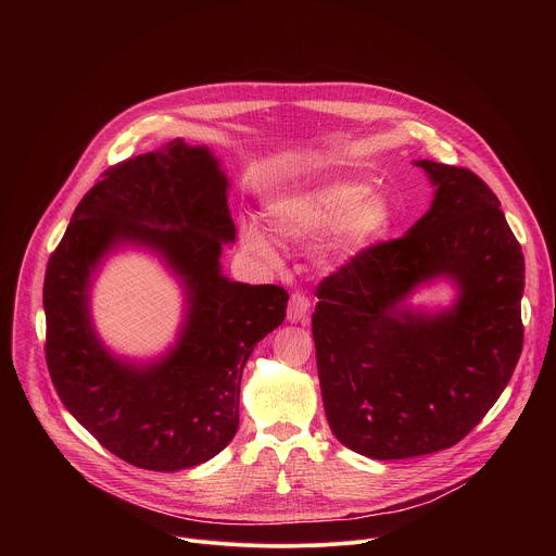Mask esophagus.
Returning a JSON list of instances; mask_svg holds the SVG:
<instances>
[{"mask_svg":"<svg viewBox=\"0 0 556 556\" xmlns=\"http://www.w3.org/2000/svg\"><path fill=\"white\" fill-rule=\"evenodd\" d=\"M309 319V299L301 292H294L288 301V321L305 326Z\"/></svg>","mask_w":556,"mask_h":556,"instance_id":"obj_1","label":"esophagus"}]
</instances>
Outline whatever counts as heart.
I'll return each instance as SVG.
<instances>
[{"instance_id":"b5f03b06","label":"heart","mask_w":556,"mask_h":556,"mask_svg":"<svg viewBox=\"0 0 556 556\" xmlns=\"http://www.w3.org/2000/svg\"><path fill=\"white\" fill-rule=\"evenodd\" d=\"M264 217L273 232L292 244H312L330 232L326 251L337 257L361 255L391 232L395 208L387 193L367 191L356 180H326L270 200ZM242 242L253 255L275 262L277 251L257 224L242 226Z\"/></svg>"}]
</instances>
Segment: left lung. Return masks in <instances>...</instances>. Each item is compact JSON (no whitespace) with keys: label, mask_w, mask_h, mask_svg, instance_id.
Here are the masks:
<instances>
[{"label":"left lung","mask_w":556,"mask_h":556,"mask_svg":"<svg viewBox=\"0 0 556 556\" xmlns=\"http://www.w3.org/2000/svg\"><path fill=\"white\" fill-rule=\"evenodd\" d=\"M429 211L401 240L326 277L312 314L332 433L371 459L457 444L506 389L523 345V253L495 193L468 169L414 161ZM446 280L448 306H414Z\"/></svg>","instance_id":"obj_1"}]
</instances>
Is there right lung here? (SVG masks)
<instances>
[{"label": "right lung", "mask_w": 556, "mask_h": 556, "mask_svg": "<svg viewBox=\"0 0 556 556\" xmlns=\"http://www.w3.org/2000/svg\"><path fill=\"white\" fill-rule=\"evenodd\" d=\"M228 187L206 144L174 140L129 157L78 202L46 268V361L59 399L138 468H191L235 438L244 365L286 319L283 288L222 273V249L235 242ZM121 250L153 254L186 296L177 341L151 359L116 355L93 326V281Z\"/></svg>", "instance_id": "right-lung-1"}]
</instances>
